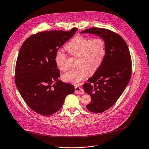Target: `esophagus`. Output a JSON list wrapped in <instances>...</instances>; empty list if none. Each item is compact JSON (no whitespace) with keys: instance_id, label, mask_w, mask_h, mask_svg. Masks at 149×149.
Here are the masks:
<instances>
[{"instance_id":"34e87169","label":"esophagus","mask_w":149,"mask_h":149,"mask_svg":"<svg viewBox=\"0 0 149 149\" xmlns=\"http://www.w3.org/2000/svg\"><path fill=\"white\" fill-rule=\"evenodd\" d=\"M75 93L77 94H83L84 93V91L81 87L76 86L75 87Z\"/></svg>"}]
</instances>
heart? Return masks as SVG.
<instances>
[{"label": "heart", "instance_id": "heart-1", "mask_svg": "<svg viewBox=\"0 0 149 149\" xmlns=\"http://www.w3.org/2000/svg\"><path fill=\"white\" fill-rule=\"evenodd\" d=\"M65 49L74 56H77L76 65L78 67L64 73L62 79L64 81L77 85L85 79L89 72L93 73L100 67L106 55V44L100 38L91 39L77 36L65 46ZM66 55L63 51L56 52L55 62L58 69H67Z\"/></svg>", "mask_w": 149, "mask_h": 149}]
</instances>
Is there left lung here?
Here are the masks:
<instances>
[{
    "mask_svg": "<svg viewBox=\"0 0 149 149\" xmlns=\"http://www.w3.org/2000/svg\"><path fill=\"white\" fill-rule=\"evenodd\" d=\"M95 35L106 44L103 61L84 85L85 92L91 97L86 109L94 113H102L111 107L122 94L131 76V60L127 43L118 34L111 30L90 28L81 32ZM92 83V84H91Z\"/></svg>",
    "mask_w": 149,
    "mask_h": 149,
    "instance_id": "obj_1",
    "label": "left lung"
}]
</instances>
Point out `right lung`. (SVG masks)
Instances as JSON below:
<instances>
[{
  "instance_id": "1",
  "label": "right lung",
  "mask_w": 149,
  "mask_h": 149,
  "mask_svg": "<svg viewBox=\"0 0 149 149\" xmlns=\"http://www.w3.org/2000/svg\"><path fill=\"white\" fill-rule=\"evenodd\" d=\"M77 30L40 32L21 46L15 66V84L26 104L38 114L49 116L58 111L67 95L74 92L73 85L59 80L55 57Z\"/></svg>"
}]
</instances>
